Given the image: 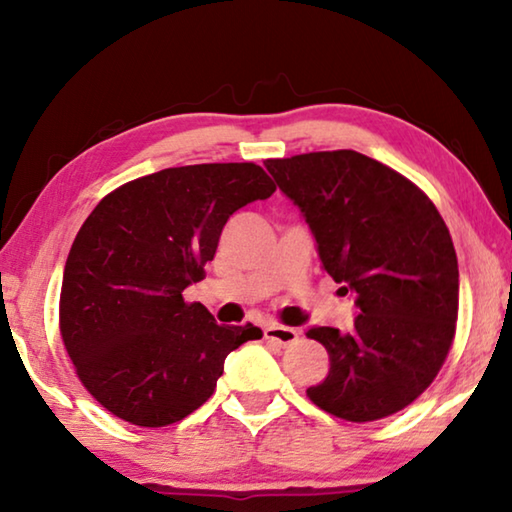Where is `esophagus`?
<instances>
[{
    "label": "esophagus",
    "mask_w": 512,
    "mask_h": 512,
    "mask_svg": "<svg viewBox=\"0 0 512 512\" xmlns=\"http://www.w3.org/2000/svg\"><path fill=\"white\" fill-rule=\"evenodd\" d=\"M264 336L268 341H275L280 348H289L298 341V332L293 327H284V325H266L264 327Z\"/></svg>",
    "instance_id": "obj_1"
}]
</instances>
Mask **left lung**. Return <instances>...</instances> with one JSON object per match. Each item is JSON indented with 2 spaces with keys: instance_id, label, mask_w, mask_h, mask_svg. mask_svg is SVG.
Returning <instances> with one entry per match:
<instances>
[{
  "instance_id": "8db88e82",
  "label": "left lung",
  "mask_w": 512,
  "mask_h": 512,
  "mask_svg": "<svg viewBox=\"0 0 512 512\" xmlns=\"http://www.w3.org/2000/svg\"><path fill=\"white\" fill-rule=\"evenodd\" d=\"M264 164L357 305L350 332L307 329L329 354L309 400L350 422L402 411L438 375L456 332L458 262L443 216L411 180L357 151Z\"/></svg>"
}]
</instances>
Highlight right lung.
Segmentation results:
<instances>
[{
    "label": "right lung",
    "mask_w": 512,
    "mask_h": 512,
    "mask_svg": "<svg viewBox=\"0 0 512 512\" xmlns=\"http://www.w3.org/2000/svg\"><path fill=\"white\" fill-rule=\"evenodd\" d=\"M275 192L253 162L162 169L110 192L81 225L60 291V334L103 409L167 427L210 400L225 357L262 339L219 325L183 291L205 277L223 225Z\"/></svg>",
    "instance_id": "1"
}]
</instances>
